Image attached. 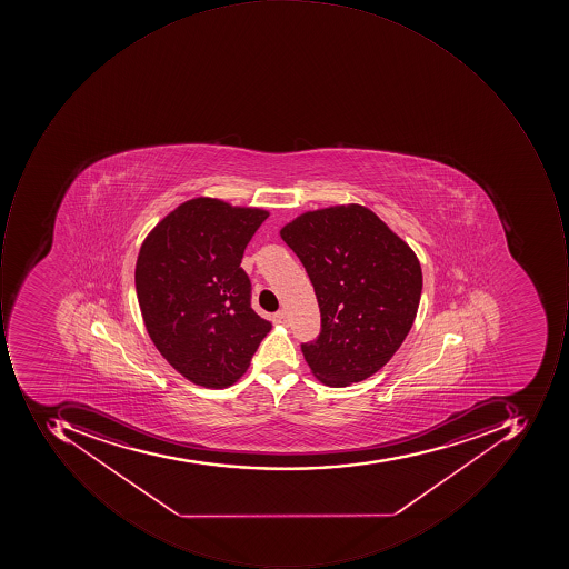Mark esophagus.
Instances as JSON below:
<instances>
[{"label": "esophagus", "mask_w": 569, "mask_h": 569, "mask_svg": "<svg viewBox=\"0 0 569 569\" xmlns=\"http://www.w3.org/2000/svg\"><path fill=\"white\" fill-rule=\"evenodd\" d=\"M273 323L277 325H287L289 323V320H287L286 311H277L276 315H273Z\"/></svg>", "instance_id": "1"}]
</instances>
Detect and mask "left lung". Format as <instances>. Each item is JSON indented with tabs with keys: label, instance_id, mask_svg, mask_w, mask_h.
<instances>
[{
	"label": "left lung",
	"instance_id": "1",
	"mask_svg": "<svg viewBox=\"0 0 569 569\" xmlns=\"http://www.w3.org/2000/svg\"><path fill=\"white\" fill-rule=\"evenodd\" d=\"M315 287L321 331L302 343L318 381H365L387 365L419 309L422 270L403 239L362 204L309 210L280 229Z\"/></svg>",
	"mask_w": 569,
	"mask_h": 569
}]
</instances>
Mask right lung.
<instances>
[{
  "label": "right lung",
  "instance_id": "add662e5",
  "mask_svg": "<svg viewBox=\"0 0 569 569\" xmlns=\"http://www.w3.org/2000/svg\"><path fill=\"white\" fill-rule=\"evenodd\" d=\"M268 216L198 197L141 242L134 286L143 323L163 359L198 387H232L271 330L251 308V282L241 268L246 246Z\"/></svg>",
  "mask_w": 569,
  "mask_h": 569
}]
</instances>
